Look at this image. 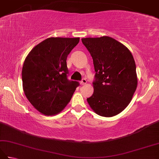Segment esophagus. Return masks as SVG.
I'll list each match as a JSON object with an SVG mask.
<instances>
[{
  "instance_id": "esophagus-1",
  "label": "esophagus",
  "mask_w": 159,
  "mask_h": 159,
  "mask_svg": "<svg viewBox=\"0 0 159 159\" xmlns=\"http://www.w3.org/2000/svg\"><path fill=\"white\" fill-rule=\"evenodd\" d=\"M86 83H87V80H86V79H83L80 82V85H85Z\"/></svg>"
}]
</instances>
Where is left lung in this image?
I'll return each mask as SVG.
<instances>
[{
    "label": "left lung",
    "mask_w": 159,
    "mask_h": 159,
    "mask_svg": "<svg viewBox=\"0 0 159 159\" xmlns=\"http://www.w3.org/2000/svg\"><path fill=\"white\" fill-rule=\"evenodd\" d=\"M92 55L96 80L93 93L87 98L94 112L110 117L124 111L137 87L135 62L129 50L108 36L83 38Z\"/></svg>",
    "instance_id": "8db88e82"
}]
</instances>
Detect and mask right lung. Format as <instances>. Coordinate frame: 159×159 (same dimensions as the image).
Instances as JSON below:
<instances>
[{"instance_id": "1", "label": "right lung", "mask_w": 159, "mask_h": 159, "mask_svg": "<svg viewBox=\"0 0 159 159\" xmlns=\"http://www.w3.org/2000/svg\"><path fill=\"white\" fill-rule=\"evenodd\" d=\"M79 38H49L26 56L22 70L23 91L33 107L44 116L65 109L79 83L67 79V57Z\"/></svg>"}]
</instances>
